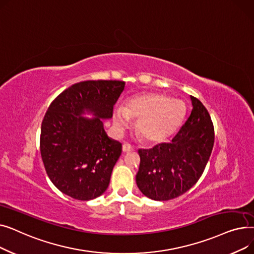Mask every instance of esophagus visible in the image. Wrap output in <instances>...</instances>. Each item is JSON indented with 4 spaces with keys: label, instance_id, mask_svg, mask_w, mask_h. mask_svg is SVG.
Listing matches in <instances>:
<instances>
[{
    "label": "esophagus",
    "instance_id": "obj_1",
    "mask_svg": "<svg viewBox=\"0 0 254 254\" xmlns=\"http://www.w3.org/2000/svg\"><path fill=\"white\" fill-rule=\"evenodd\" d=\"M131 150H132V147H131V146H130L129 144L125 143V144L123 145V151H124V152H128V151H131Z\"/></svg>",
    "mask_w": 254,
    "mask_h": 254
}]
</instances>
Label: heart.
<instances>
[{
	"label": "heart",
	"mask_w": 254,
	"mask_h": 254,
	"mask_svg": "<svg viewBox=\"0 0 254 254\" xmlns=\"http://www.w3.org/2000/svg\"><path fill=\"white\" fill-rule=\"evenodd\" d=\"M185 111L180 100L163 93L146 92L129 98L125 107H114L112 122L120 131L130 125L131 119H138L136 128L140 137L148 143H161L180 127Z\"/></svg>",
	"instance_id": "obj_1"
}]
</instances>
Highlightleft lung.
<instances>
[{
	"label": "left lung",
	"mask_w": 254,
	"mask_h": 254,
	"mask_svg": "<svg viewBox=\"0 0 254 254\" xmlns=\"http://www.w3.org/2000/svg\"><path fill=\"white\" fill-rule=\"evenodd\" d=\"M192 110L170 143L139 149L136 182L154 201H169L188 190L202 176L214 144V127L201 101L190 96Z\"/></svg>",
	"instance_id": "obj_1"
}]
</instances>
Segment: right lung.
Listing matches in <instances>:
<instances>
[{"mask_svg": "<svg viewBox=\"0 0 254 254\" xmlns=\"http://www.w3.org/2000/svg\"><path fill=\"white\" fill-rule=\"evenodd\" d=\"M125 85L118 80H88L64 89L50 104L40 151L49 179L63 193L89 201L108 188L123 146L107 136L102 119L112 117ZM85 113L95 117H82Z\"/></svg>", "mask_w": 254, "mask_h": 254, "instance_id": "right-lung-1", "label": "right lung"}]
</instances>
